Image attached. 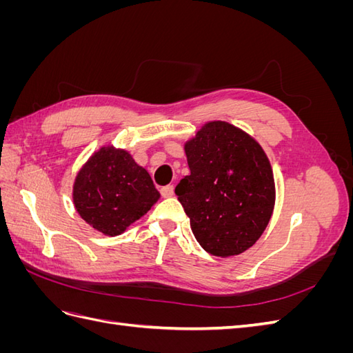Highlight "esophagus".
Here are the masks:
<instances>
[{
    "label": "esophagus",
    "instance_id": "34e87169",
    "mask_svg": "<svg viewBox=\"0 0 353 353\" xmlns=\"http://www.w3.org/2000/svg\"><path fill=\"white\" fill-rule=\"evenodd\" d=\"M160 194L163 197H172L174 196V185H166L160 188Z\"/></svg>",
    "mask_w": 353,
    "mask_h": 353
}]
</instances>
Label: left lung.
<instances>
[{
    "label": "left lung",
    "mask_w": 353,
    "mask_h": 353,
    "mask_svg": "<svg viewBox=\"0 0 353 353\" xmlns=\"http://www.w3.org/2000/svg\"><path fill=\"white\" fill-rule=\"evenodd\" d=\"M184 150L190 175L175 194L196 240L219 258L245 252L272 216L275 183L268 156L253 137L223 121L203 125Z\"/></svg>",
    "instance_id": "8db88e82"
}]
</instances>
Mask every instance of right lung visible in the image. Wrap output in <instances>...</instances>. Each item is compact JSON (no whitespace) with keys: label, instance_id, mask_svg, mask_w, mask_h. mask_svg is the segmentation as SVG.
<instances>
[{"label":"right lung","instance_id":"right-lung-1","mask_svg":"<svg viewBox=\"0 0 353 353\" xmlns=\"http://www.w3.org/2000/svg\"><path fill=\"white\" fill-rule=\"evenodd\" d=\"M73 205L81 218L104 236H119L160 199L152 176L123 148L103 145L73 183Z\"/></svg>","mask_w":353,"mask_h":353}]
</instances>
